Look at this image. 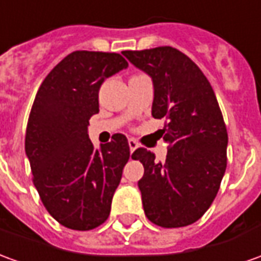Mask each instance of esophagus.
<instances>
[{
	"instance_id": "34e87169",
	"label": "esophagus",
	"mask_w": 261,
	"mask_h": 261,
	"mask_svg": "<svg viewBox=\"0 0 261 261\" xmlns=\"http://www.w3.org/2000/svg\"><path fill=\"white\" fill-rule=\"evenodd\" d=\"M128 147H130V152H134V151L138 148V143H137L134 138H130V140H128Z\"/></svg>"
}]
</instances>
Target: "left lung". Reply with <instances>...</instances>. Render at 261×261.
Wrapping results in <instances>:
<instances>
[{
  "label": "left lung",
  "instance_id": "left-lung-1",
  "mask_svg": "<svg viewBox=\"0 0 261 261\" xmlns=\"http://www.w3.org/2000/svg\"><path fill=\"white\" fill-rule=\"evenodd\" d=\"M154 83L152 117L165 118V162L147 148L131 158L144 165L138 181L145 216L161 227H182L202 218L225 175L227 131L212 86L187 55L172 46L124 50ZM162 137V136H161Z\"/></svg>",
  "mask_w": 261,
  "mask_h": 261
}]
</instances>
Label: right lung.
Wrapping results in <instances>:
<instances>
[{"instance_id":"obj_1","label":"right lung","mask_w":261,"mask_h":261,"mask_svg":"<svg viewBox=\"0 0 261 261\" xmlns=\"http://www.w3.org/2000/svg\"><path fill=\"white\" fill-rule=\"evenodd\" d=\"M128 63L120 54L76 50L42 82L27 125L32 181L55 220L73 230L105 223L130 158L124 134L94 149L87 125L99 113V90Z\"/></svg>"}]
</instances>
